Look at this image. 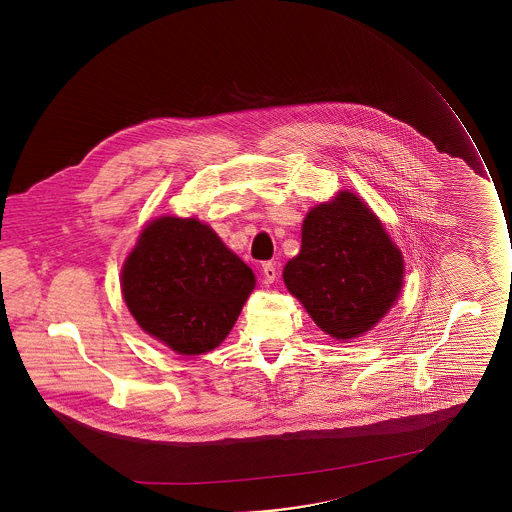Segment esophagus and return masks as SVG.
<instances>
[{
    "mask_svg": "<svg viewBox=\"0 0 512 512\" xmlns=\"http://www.w3.org/2000/svg\"><path fill=\"white\" fill-rule=\"evenodd\" d=\"M263 276H265L267 282H274V280L278 278V268H276V265H274L272 261L263 263Z\"/></svg>",
    "mask_w": 512,
    "mask_h": 512,
    "instance_id": "34e87169",
    "label": "esophagus"
}]
</instances>
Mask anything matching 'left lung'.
<instances>
[{"instance_id": "8db88e82", "label": "left lung", "mask_w": 512, "mask_h": 512, "mask_svg": "<svg viewBox=\"0 0 512 512\" xmlns=\"http://www.w3.org/2000/svg\"><path fill=\"white\" fill-rule=\"evenodd\" d=\"M288 290L318 328L351 340L388 313L403 284V257L382 222L351 192L303 222L301 251L284 268Z\"/></svg>"}]
</instances>
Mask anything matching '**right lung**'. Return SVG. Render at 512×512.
<instances>
[{
  "label": "right lung",
  "mask_w": 512,
  "mask_h": 512,
  "mask_svg": "<svg viewBox=\"0 0 512 512\" xmlns=\"http://www.w3.org/2000/svg\"><path fill=\"white\" fill-rule=\"evenodd\" d=\"M253 286L251 268L195 219L149 222L122 268L130 313L180 355L215 349Z\"/></svg>",
  "instance_id": "1"
}]
</instances>
